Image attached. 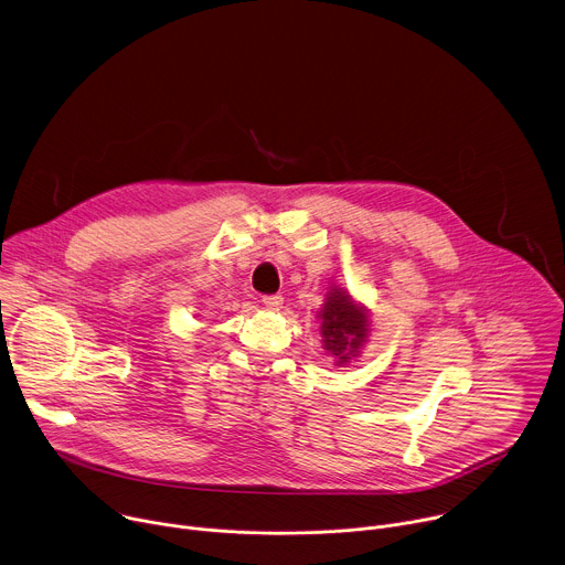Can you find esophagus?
Segmentation results:
<instances>
[{
	"label": "esophagus",
	"mask_w": 565,
	"mask_h": 565,
	"mask_svg": "<svg viewBox=\"0 0 565 565\" xmlns=\"http://www.w3.org/2000/svg\"><path fill=\"white\" fill-rule=\"evenodd\" d=\"M262 303L268 308V310H279L284 306V297L281 295H264L262 297Z\"/></svg>",
	"instance_id": "esophagus-1"
}]
</instances>
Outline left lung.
Listing matches in <instances>:
<instances>
[{
	"instance_id": "1",
	"label": "left lung",
	"mask_w": 565,
	"mask_h": 565,
	"mask_svg": "<svg viewBox=\"0 0 565 565\" xmlns=\"http://www.w3.org/2000/svg\"><path fill=\"white\" fill-rule=\"evenodd\" d=\"M319 315L324 349L338 358V364H347L360 353V347L369 333L364 310L342 288H333L331 297H327L324 310H319Z\"/></svg>"
}]
</instances>
